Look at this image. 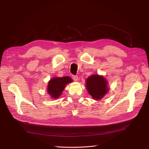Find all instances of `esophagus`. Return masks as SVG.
Wrapping results in <instances>:
<instances>
[{
  "label": "esophagus",
  "mask_w": 149,
  "mask_h": 149,
  "mask_svg": "<svg viewBox=\"0 0 149 149\" xmlns=\"http://www.w3.org/2000/svg\"><path fill=\"white\" fill-rule=\"evenodd\" d=\"M72 78H73V80L74 81H77L78 80V77L76 75H73V76H72Z\"/></svg>",
  "instance_id": "obj_1"
}]
</instances>
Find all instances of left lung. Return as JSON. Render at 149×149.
Instances as JSON below:
<instances>
[{
    "mask_svg": "<svg viewBox=\"0 0 149 149\" xmlns=\"http://www.w3.org/2000/svg\"><path fill=\"white\" fill-rule=\"evenodd\" d=\"M86 83L88 92L95 100H100L109 90L107 80L98 74L90 76L87 78Z\"/></svg>",
    "mask_w": 149,
    "mask_h": 149,
    "instance_id": "8db88e82",
    "label": "left lung"
}]
</instances>
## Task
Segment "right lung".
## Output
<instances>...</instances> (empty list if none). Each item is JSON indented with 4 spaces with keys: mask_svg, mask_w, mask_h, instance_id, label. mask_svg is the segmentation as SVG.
<instances>
[{
    "mask_svg": "<svg viewBox=\"0 0 149 149\" xmlns=\"http://www.w3.org/2000/svg\"><path fill=\"white\" fill-rule=\"evenodd\" d=\"M73 80L69 76L59 78L56 77L52 78L49 81L47 87V91L52 97L57 99L59 97L63 91L66 85L71 83Z\"/></svg>",
    "mask_w": 149,
    "mask_h": 149,
    "instance_id": "right-lung-1",
    "label": "right lung"
}]
</instances>
